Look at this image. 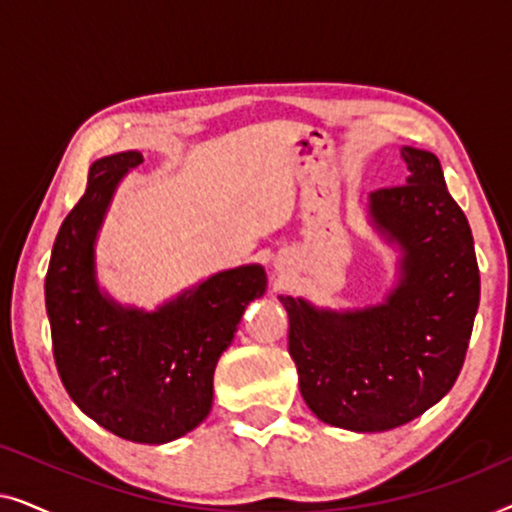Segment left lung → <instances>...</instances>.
<instances>
[{"label": "left lung", "instance_id": "left-lung-1", "mask_svg": "<svg viewBox=\"0 0 512 512\" xmlns=\"http://www.w3.org/2000/svg\"><path fill=\"white\" fill-rule=\"evenodd\" d=\"M408 184L370 193L377 226L401 244L403 279L380 307L319 312L279 296L300 394L321 422L387 431L438 403L464 366L480 303L473 235L440 160L405 146Z\"/></svg>", "mask_w": 512, "mask_h": 512}]
</instances>
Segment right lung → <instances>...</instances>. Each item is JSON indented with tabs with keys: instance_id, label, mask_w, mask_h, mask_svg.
<instances>
[{
	"instance_id": "obj_1",
	"label": "right lung",
	"mask_w": 512,
	"mask_h": 512,
	"mask_svg": "<svg viewBox=\"0 0 512 512\" xmlns=\"http://www.w3.org/2000/svg\"><path fill=\"white\" fill-rule=\"evenodd\" d=\"M139 163L137 151L93 163L55 237L44 289L55 368L72 401L116 436L160 445L209 415L216 361L268 277L261 265L221 272L153 314L102 298L95 233L118 179Z\"/></svg>"
}]
</instances>
